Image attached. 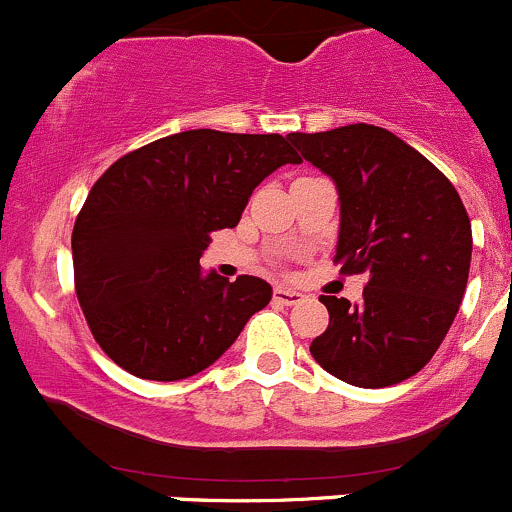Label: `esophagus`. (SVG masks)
<instances>
[{"instance_id":"obj_1","label":"esophagus","mask_w":512,"mask_h":512,"mask_svg":"<svg viewBox=\"0 0 512 512\" xmlns=\"http://www.w3.org/2000/svg\"><path fill=\"white\" fill-rule=\"evenodd\" d=\"M273 300H276V303H281V305H300L305 300V295L293 291V288L278 286L276 291H273Z\"/></svg>"}]
</instances>
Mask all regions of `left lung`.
Returning <instances> with one entry per match:
<instances>
[{
  "mask_svg": "<svg viewBox=\"0 0 512 512\" xmlns=\"http://www.w3.org/2000/svg\"><path fill=\"white\" fill-rule=\"evenodd\" d=\"M288 140L335 182V261L367 276L362 303L320 295L330 325L310 355L347 384L392 387L434 357L456 318L473 249L466 207L421 152L377 125Z\"/></svg>",
  "mask_w": 512,
  "mask_h": 512,
  "instance_id": "obj_1",
  "label": "left lung"
}]
</instances>
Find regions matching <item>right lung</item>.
<instances>
[{"label": "right lung", "mask_w": 512, "mask_h": 512, "mask_svg": "<svg viewBox=\"0 0 512 512\" xmlns=\"http://www.w3.org/2000/svg\"><path fill=\"white\" fill-rule=\"evenodd\" d=\"M283 165H300L283 135L187 130L128 152L93 184L73 226V276L88 328L115 365L155 382L187 379L271 303L263 278L229 283L199 258Z\"/></svg>", "instance_id": "add662e5"}]
</instances>
